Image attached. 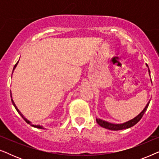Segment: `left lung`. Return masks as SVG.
I'll list each match as a JSON object with an SVG mask.
<instances>
[{
  "instance_id": "left-lung-1",
  "label": "left lung",
  "mask_w": 159,
  "mask_h": 159,
  "mask_svg": "<svg viewBox=\"0 0 159 159\" xmlns=\"http://www.w3.org/2000/svg\"><path fill=\"white\" fill-rule=\"evenodd\" d=\"M149 73H150V70H148ZM150 103V101L148 104L145 106V108L143 110V111L140 113V114L138 115L136 117H134V119H131V120L127 121V122L123 123V124H120V125H115V124H111L109 122H107V121L102 120V119H96V121L98 125L101 126V127L106 128V129H111V130H121V129H127V128L132 127H133L134 125H135L140 120L141 118H142L143 115H144L145 112L146 111L148 107V105Z\"/></svg>"
}]
</instances>
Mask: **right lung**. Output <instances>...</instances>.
<instances>
[{
    "label": "right lung",
    "mask_w": 159,
    "mask_h": 159,
    "mask_svg": "<svg viewBox=\"0 0 159 159\" xmlns=\"http://www.w3.org/2000/svg\"><path fill=\"white\" fill-rule=\"evenodd\" d=\"M18 62H19V61H17V63H16V64H15V66H14V69H13V71H14V69H15V68H16V65H17V64H18ZM13 71H12V74H13ZM11 98H12V96H11ZM11 101H12V103H13V105H14V107H15V108H16V111H18V113H19V114H20V116H21V117H22V118H23V119H24V120H25V121H26V122H27V123H28V124H30V121H28L27 119H25V116H23V115H22V114H21V113L20 111H19V109H18V108H17V107H16V105H15L14 102V101H13V99H12V98H11ZM32 127H36V128H39V129H41V128H43V127H41V126H40V125H32Z\"/></svg>",
    "instance_id": "add662e5"
}]
</instances>
